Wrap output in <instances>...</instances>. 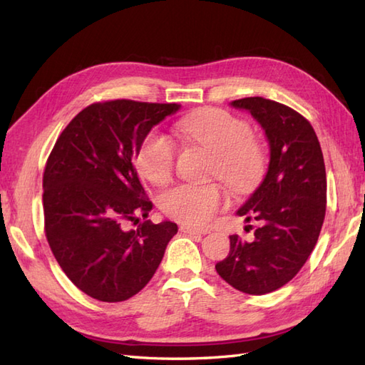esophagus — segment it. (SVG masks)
Segmentation results:
<instances>
[{
	"label": "esophagus",
	"mask_w": 365,
	"mask_h": 365,
	"mask_svg": "<svg viewBox=\"0 0 365 365\" xmlns=\"http://www.w3.org/2000/svg\"><path fill=\"white\" fill-rule=\"evenodd\" d=\"M180 230L183 232V234H188V235H205L208 230H199V229H195V227H190V226H182Z\"/></svg>",
	"instance_id": "obj_1"
}]
</instances>
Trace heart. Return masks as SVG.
Wrapping results in <instances>:
<instances>
[{
	"instance_id": "obj_1",
	"label": "heart",
	"mask_w": 365,
	"mask_h": 365,
	"mask_svg": "<svg viewBox=\"0 0 365 365\" xmlns=\"http://www.w3.org/2000/svg\"><path fill=\"white\" fill-rule=\"evenodd\" d=\"M177 131L191 144L213 153L212 175L222 178L238 192L251 191L265 170L267 152L246 120L224 110H204L177 123ZM175 144L160 131H150L139 145L136 166L153 185H166L174 175ZM229 205L227 191L220 183H183L165 191L161 210L191 227L210 224Z\"/></svg>"
}]
</instances>
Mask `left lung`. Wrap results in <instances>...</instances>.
<instances>
[{
    "label": "left lung",
    "mask_w": 365,
    "mask_h": 365,
    "mask_svg": "<svg viewBox=\"0 0 365 365\" xmlns=\"http://www.w3.org/2000/svg\"><path fill=\"white\" fill-rule=\"evenodd\" d=\"M232 106L250 111L265 130L269 165L260 187L237 212L257 221L254 240L230 235L229 255L215 268L234 289L265 294L292 281L314 251L327 213V170L304 115L263 97L234 100Z\"/></svg>",
    "instance_id": "8db88e82"
}]
</instances>
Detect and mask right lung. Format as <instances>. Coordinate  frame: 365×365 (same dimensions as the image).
Instances as JSON below:
<instances>
[{
    "label": "right lung",
    "instance_id": "1",
    "mask_svg": "<svg viewBox=\"0 0 365 365\" xmlns=\"http://www.w3.org/2000/svg\"><path fill=\"white\" fill-rule=\"evenodd\" d=\"M177 103L118 98L84 108L63 130L43 170L45 235L67 277L91 298L119 302L157 271L177 224L144 221L152 210L133 157Z\"/></svg>",
    "mask_w": 365,
    "mask_h": 365
}]
</instances>
